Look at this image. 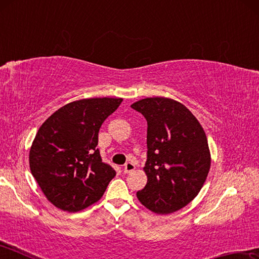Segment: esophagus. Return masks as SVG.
Returning <instances> with one entry per match:
<instances>
[{
    "label": "esophagus",
    "instance_id": "obj_1",
    "mask_svg": "<svg viewBox=\"0 0 259 259\" xmlns=\"http://www.w3.org/2000/svg\"><path fill=\"white\" fill-rule=\"evenodd\" d=\"M135 169H136V166H135V164L133 163V162H126V163L124 164L123 171L125 174H130V172H133Z\"/></svg>",
    "mask_w": 259,
    "mask_h": 259
}]
</instances>
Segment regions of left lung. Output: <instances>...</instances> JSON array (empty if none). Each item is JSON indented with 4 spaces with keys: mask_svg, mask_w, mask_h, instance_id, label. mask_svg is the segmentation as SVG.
<instances>
[{
    "mask_svg": "<svg viewBox=\"0 0 259 259\" xmlns=\"http://www.w3.org/2000/svg\"><path fill=\"white\" fill-rule=\"evenodd\" d=\"M131 107L147 121V184L137 198L155 213L177 211L207 179L211 164L207 136L190 109L174 99L145 98Z\"/></svg>",
    "mask_w": 259,
    "mask_h": 259,
    "instance_id": "1",
    "label": "left lung"
}]
</instances>
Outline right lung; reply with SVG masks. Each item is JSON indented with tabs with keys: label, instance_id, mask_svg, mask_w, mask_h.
<instances>
[{
	"label": "right lung",
	"instance_id": "add662e5",
	"mask_svg": "<svg viewBox=\"0 0 259 259\" xmlns=\"http://www.w3.org/2000/svg\"><path fill=\"white\" fill-rule=\"evenodd\" d=\"M122 98H87L60 107L45 121L29 151V168L47 199L76 212L102 198L116 172L100 157L98 133Z\"/></svg>",
	"mask_w": 259,
	"mask_h": 259
}]
</instances>
